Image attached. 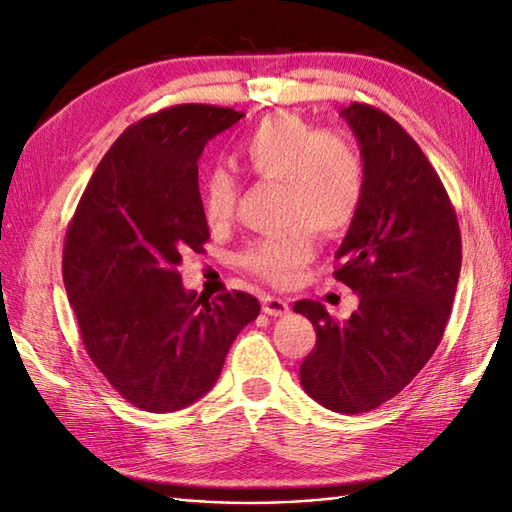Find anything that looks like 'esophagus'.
I'll return each mask as SVG.
<instances>
[{"instance_id": "esophagus-1", "label": "esophagus", "mask_w": 512, "mask_h": 512, "mask_svg": "<svg viewBox=\"0 0 512 512\" xmlns=\"http://www.w3.org/2000/svg\"><path fill=\"white\" fill-rule=\"evenodd\" d=\"M289 311V302L285 298H276V295H265L263 298V313L267 315H285Z\"/></svg>"}]
</instances>
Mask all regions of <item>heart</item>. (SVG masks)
I'll list each match as a JSON object with an SVG mask.
<instances>
[{
  "mask_svg": "<svg viewBox=\"0 0 512 512\" xmlns=\"http://www.w3.org/2000/svg\"><path fill=\"white\" fill-rule=\"evenodd\" d=\"M236 160L247 173L282 184L285 234L263 236L245 247L241 263L271 285H289L315 249L313 227L324 236L346 232L366 192L359 146L342 131H322L295 113H271L238 142ZM201 212L210 227L232 219L238 181L214 168L201 181Z\"/></svg>",
  "mask_w": 512,
  "mask_h": 512,
  "instance_id": "1",
  "label": "heart"
}]
</instances>
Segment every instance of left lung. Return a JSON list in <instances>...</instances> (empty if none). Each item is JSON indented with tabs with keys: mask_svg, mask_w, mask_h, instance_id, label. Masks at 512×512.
Returning <instances> with one entry per match:
<instances>
[{
	"mask_svg": "<svg viewBox=\"0 0 512 512\" xmlns=\"http://www.w3.org/2000/svg\"><path fill=\"white\" fill-rule=\"evenodd\" d=\"M359 142L366 192L335 278L359 295L337 322L320 302L293 304L315 328L300 366L304 392L339 414L370 412L399 394L434 355L462 265L460 227L434 166L399 122L352 102L339 111Z\"/></svg>",
	"mask_w": 512,
	"mask_h": 512,
	"instance_id": "8db88e82",
	"label": "left lung"
}]
</instances>
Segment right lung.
<instances>
[{
	"instance_id": "1",
	"label": "right lung",
	"mask_w": 512,
	"mask_h": 512,
	"mask_svg": "<svg viewBox=\"0 0 512 512\" xmlns=\"http://www.w3.org/2000/svg\"><path fill=\"white\" fill-rule=\"evenodd\" d=\"M245 113L175 105L131 124L94 170L67 225L63 282L89 359L122 399L166 414L217 383L227 350L256 320L254 295L197 298L181 254L210 238L199 157Z\"/></svg>"
}]
</instances>
